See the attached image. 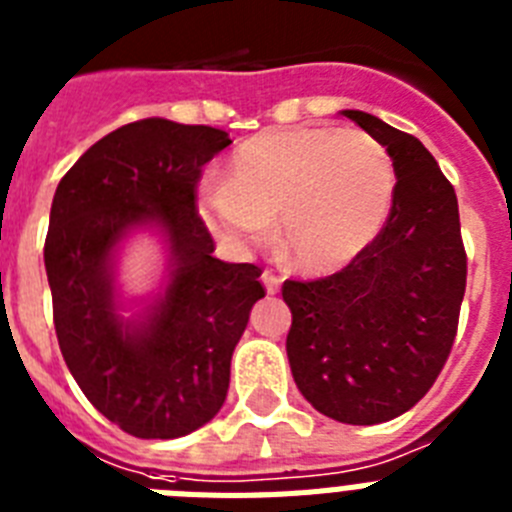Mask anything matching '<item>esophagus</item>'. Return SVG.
<instances>
[{
    "mask_svg": "<svg viewBox=\"0 0 512 512\" xmlns=\"http://www.w3.org/2000/svg\"><path fill=\"white\" fill-rule=\"evenodd\" d=\"M263 283H265V289H268V294H276L278 286H281V276H278L276 270H265Z\"/></svg>",
    "mask_w": 512,
    "mask_h": 512,
    "instance_id": "obj_1",
    "label": "esophagus"
}]
</instances>
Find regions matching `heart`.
<instances>
[{
	"instance_id": "1",
	"label": "heart",
	"mask_w": 512,
	"mask_h": 512,
	"mask_svg": "<svg viewBox=\"0 0 512 512\" xmlns=\"http://www.w3.org/2000/svg\"><path fill=\"white\" fill-rule=\"evenodd\" d=\"M393 163L359 130L294 127L249 137L226 163V184L208 182L197 210L231 249L268 242L302 273L349 265L388 218Z\"/></svg>"
}]
</instances>
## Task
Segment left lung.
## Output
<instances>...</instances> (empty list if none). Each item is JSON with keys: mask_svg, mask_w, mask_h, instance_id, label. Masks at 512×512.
<instances>
[{"mask_svg": "<svg viewBox=\"0 0 512 512\" xmlns=\"http://www.w3.org/2000/svg\"><path fill=\"white\" fill-rule=\"evenodd\" d=\"M385 145L395 187L380 234L333 276L286 281L296 388L343 424H380L422 401L448 362L466 294L458 197L414 135L343 111Z\"/></svg>", "mask_w": 512, "mask_h": 512, "instance_id": "8db88e82", "label": "left lung"}]
</instances>
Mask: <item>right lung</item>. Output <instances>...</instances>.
<instances>
[{
	"label": "right lung",
	"instance_id": "add662e5",
	"mask_svg": "<svg viewBox=\"0 0 512 512\" xmlns=\"http://www.w3.org/2000/svg\"><path fill=\"white\" fill-rule=\"evenodd\" d=\"M229 132L153 117L124 124L77 158L57 187L44 244L59 349L109 422L140 440L208 424L229 393L231 354L263 299V268L213 257L197 182ZM167 234V294L140 323L113 294V252L135 225Z\"/></svg>",
	"mask_w": 512,
	"mask_h": 512
}]
</instances>
